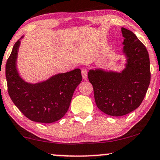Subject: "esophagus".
Segmentation results:
<instances>
[{
	"label": "esophagus",
	"mask_w": 160,
	"mask_h": 160,
	"mask_svg": "<svg viewBox=\"0 0 160 160\" xmlns=\"http://www.w3.org/2000/svg\"><path fill=\"white\" fill-rule=\"evenodd\" d=\"M82 78L83 79L86 80L88 78V71L85 69H82Z\"/></svg>",
	"instance_id": "esophagus-1"
}]
</instances>
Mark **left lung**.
I'll list each match as a JSON object with an SVG mask.
<instances>
[{
    "mask_svg": "<svg viewBox=\"0 0 160 160\" xmlns=\"http://www.w3.org/2000/svg\"><path fill=\"white\" fill-rule=\"evenodd\" d=\"M121 30L125 68L120 72L91 69L88 73L93 87L96 106L112 116L126 115L137 109L145 98L151 81L146 47L133 32L124 27Z\"/></svg>",
    "mask_w": 160,
    "mask_h": 160,
    "instance_id": "obj_1",
    "label": "left lung"
}]
</instances>
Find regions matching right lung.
Here are the masks:
<instances>
[{"mask_svg": "<svg viewBox=\"0 0 160 160\" xmlns=\"http://www.w3.org/2000/svg\"><path fill=\"white\" fill-rule=\"evenodd\" d=\"M23 38L13 46L6 64L8 92L15 105L29 119L52 123L68 112L75 90L82 80L81 70L53 75L38 83L26 82L17 68L18 53Z\"/></svg>", "mask_w": 160, "mask_h": 160, "instance_id": "1", "label": "right lung"}]
</instances>
